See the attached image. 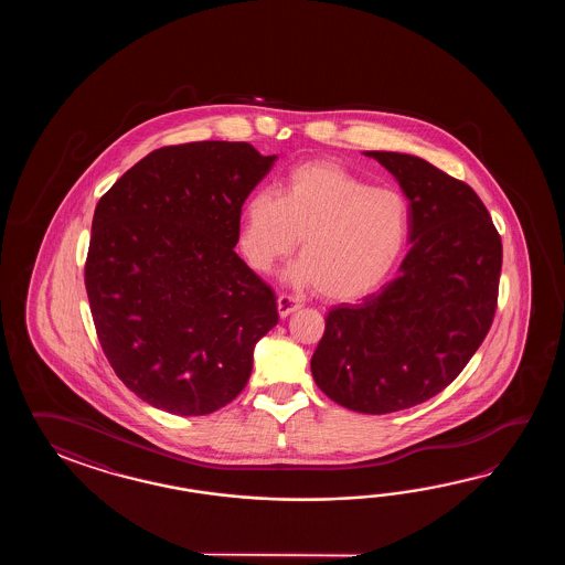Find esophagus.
<instances>
[{
  "label": "esophagus",
  "instance_id": "34e87169",
  "mask_svg": "<svg viewBox=\"0 0 565 565\" xmlns=\"http://www.w3.org/2000/svg\"><path fill=\"white\" fill-rule=\"evenodd\" d=\"M278 315L285 319L290 312L299 311L300 300L295 297H288V295H280L277 299Z\"/></svg>",
  "mask_w": 565,
  "mask_h": 565
}]
</instances>
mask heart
Segmentation results:
<instances>
[{"instance_id": "heart-1", "label": "heart", "mask_w": 565, "mask_h": 565, "mask_svg": "<svg viewBox=\"0 0 565 565\" xmlns=\"http://www.w3.org/2000/svg\"><path fill=\"white\" fill-rule=\"evenodd\" d=\"M409 230L408 202L335 161L292 169L280 193H254L242 210L241 250L270 273L299 244L292 278L329 300L372 292L396 265Z\"/></svg>"}]
</instances>
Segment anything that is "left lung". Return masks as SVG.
<instances>
[{
	"label": "left lung",
	"mask_w": 565,
	"mask_h": 565,
	"mask_svg": "<svg viewBox=\"0 0 565 565\" xmlns=\"http://www.w3.org/2000/svg\"><path fill=\"white\" fill-rule=\"evenodd\" d=\"M409 200L399 275L360 305L327 312L317 385L343 408L392 414L440 394L491 329L503 244L479 195L420 157L365 151Z\"/></svg>",
	"instance_id": "left-lung-1"
}]
</instances>
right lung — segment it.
I'll list each match as a JSON object with an SVG mask.
<instances>
[{
    "label": "right lung",
    "instance_id": "obj_1",
    "mask_svg": "<svg viewBox=\"0 0 565 565\" xmlns=\"http://www.w3.org/2000/svg\"><path fill=\"white\" fill-rule=\"evenodd\" d=\"M277 156L244 141L151 151L96 204L85 287L110 367L135 396L204 416L241 394L277 297L234 253L242 205Z\"/></svg>",
    "mask_w": 565,
    "mask_h": 565
}]
</instances>
